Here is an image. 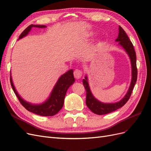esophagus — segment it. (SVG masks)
<instances>
[{
	"label": "esophagus",
	"mask_w": 151,
	"mask_h": 151,
	"mask_svg": "<svg viewBox=\"0 0 151 151\" xmlns=\"http://www.w3.org/2000/svg\"><path fill=\"white\" fill-rule=\"evenodd\" d=\"M82 74H83L82 71L80 70H75L74 71V76L77 79L80 78L81 76H82Z\"/></svg>",
	"instance_id": "1"
}]
</instances>
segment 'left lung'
<instances>
[{
    "label": "left lung",
    "instance_id": "8db88e82",
    "mask_svg": "<svg viewBox=\"0 0 151 151\" xmlns=\"http://www.w3.org/2000/svg\"><path fill=\"white\" fill-rule=\"evenodd\" d=\"M116 41L119 42V44L123 47V49L125 50L130 58L132 70V78L131 84L128 92L121 101L116 103L106 104V103L99 101L93 96L89 88V85L87 81V76H85V79L83 80V84L86 90V104H87L90 111L93 112V113L99 115L110 113L111 112H113L118 109H119L120 107H122L125 104L131 96L133 87H134L137 79V57L134 47H133L132 42L129 39L126 32H124V30L120 26H119L118 37Z\"/></svg>",
    "mask_w": 151,
    "mask_h": 151
}]
</instances>
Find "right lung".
I'll use <instances>...</instances> for the list:
<instances>
[{
	"instance_id": "right-lung-1",
	"label": "right lung",
	"mask_w": 151,
	"mask_h": 151,
	"mask_svg": "<svg viewBox=\"0 0 151 151\" xmlns=\"http://www.w3.org/2000/svg\"><path fill=\"white\" fill-rule=\"evenodd\" d=\"M45 27V25H29L21 33L19 37V39H21L27 35L32 28H42ZM75 80L74 76H73V70H69L59 78L48 99L43 104L35 105L26 102L19 96L15 89L13 83H12L11 75H10V82L12 88L14 90L21 104L28 111L43 116H54L61 109L64 104V97H65L67 90L68 88L75 82Z\"/></svg>"
}]
</instances>
